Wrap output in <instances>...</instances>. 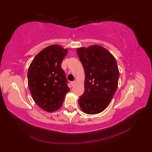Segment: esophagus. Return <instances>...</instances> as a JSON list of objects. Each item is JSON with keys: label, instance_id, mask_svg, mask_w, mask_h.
I'll list each match as a JSON object with an SVG mask.
<instances>
[{"label": "esophagus", "instance_id": "esophagus-1", "mask_svg": "<svg viewBox=\"0 0 152 152\" xmlns=\"http://www.w3.org/2000/svg\"><path fill=\"white\" fill-rule=\"evenodd\" d=\"M70 83H71V85H72V86H75V84H76V81H72V82H70Z\"/></svg>", "mask_w": 152, "mask_h": 152}]
</instances>
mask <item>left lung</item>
<instances>
[{
    "label": "left lung",
    "instance_id": "obj_1",
    "mask_svg": "<svg viewBox=\"0 0 152 152\" xmlns=\"http://www.w3.org/2000/svg\"><path fill=\"white\" fill-rule=\"evenodd\" d=\"M85 72L84 92L79 104L82 111L94 115L109 105L118 86L119 71L115 58L98 45L77 49Z\"/></svg>",
    "mask_w": 152,
    "mask_h": 152
}]
</instances>
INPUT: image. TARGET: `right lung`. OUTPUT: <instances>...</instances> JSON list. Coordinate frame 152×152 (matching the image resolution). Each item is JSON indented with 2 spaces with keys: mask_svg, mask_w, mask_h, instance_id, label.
Listing matches in <instances>:
<instances>
[{
  "mask_svg": "<svg viewBox=\"0 0 152 152\" xmlns=\"http://www.w3.org/2000/svg\"><path fill=\"white\" fill-rule=\"evenodd\" d=\"M68 49L51 45L42 49L29 66L28 87L34 102L49 112L60 108L70 88L61 65Z\"/></svg>",
  "mask_w": 152,
  "mask_h": 152,
  "instance_id": "right-lung-1",
  "label": "right lung"
}]
</instances>
